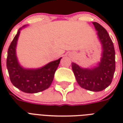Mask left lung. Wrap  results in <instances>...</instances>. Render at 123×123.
I'll return each instance as SVG.
<instances>
[{
  "label": "left lung",
  "instance_id": "obj_1",
  "mask_svg": "<svg viewBox=\"0 0 123 123\" xmlns=\"http://www.w3.org/2000/svg\"><path fill=\"white\" fill-rule=\"evenodd\" d=\"M101 44L100 62L91 68H83L72 62L71 66L77 83L85 89L98 92L103 91L111 84L116 69L115 50L109 34L97 22H92Z\"/></svg>",
  "mask_w": 123,
  "mask_h": 123
}]
</instances>
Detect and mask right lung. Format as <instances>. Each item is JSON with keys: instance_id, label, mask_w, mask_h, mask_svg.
Masks as SVG:
<instances>
[{"instance_id": "obj_1", "label": "right lung", "mask_w": 123, "mask_h": 123, "mask_svg": "<svg viewBox=\"0 0 123 123\" xmlns=\"http://www.w3.org/2000/svg\"><path fill=\"white\" fill-rule=\"evenodd\" d=\"M19 29L7 51L6 66L12 85L26 93H37L48 89L54 80L62 57L36 69L25 68L20 65L16 56V48L20 31Z\"/></svg>"}]
</instances>
